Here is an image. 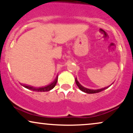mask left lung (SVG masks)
Segmentation results:
<instances>
[{
  "mask_svg": "<svg viewBox=\"0 0 133 133\" xmlns=\"http://www.w3.org/2000/svg\"><path fill=\"white\" fill-rule=\"evenodd\" d=\"M76 85H77V87L79 88V89L81 90V91H82V92L87 93V94H95V93H98L103 91V90H104L106 88H108V87L107 88H102V89H89V88H86L85 87H84L83 86H82L80 83H79L78 81H77V78L76 77Z\"/></svg>",
  "mask_w": 133,
  "mask_h": 133,
  "instance_id": "left-lung-1",
  "label": "left lung"
}]
</instances>
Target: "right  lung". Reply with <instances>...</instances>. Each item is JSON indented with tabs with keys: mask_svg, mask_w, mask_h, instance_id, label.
Returning <instances> with one entry per match:
<instances>
[{
	"mask_svg": "<svg viewBox=\"0 0 133 133\" xmlns=\"http://www.w3.org/2000/svg\"><path fill=\"white\" fill-rule=\"evenodd\" d=\"M57 82V78L56 77V79L52 82L50 84L47 85L44 87H42V88H35L32 86H25V85H23V86L25 87L27 89L32 90L33 91H37V92H47V91H51V89H52L54 88L55 86L56 85V83Z\"/></svg>",
	"mask_w": 133,
	"mask_h": 133,
	"instance_id": "1",
	"label": "right lung"
}]
</instances>
